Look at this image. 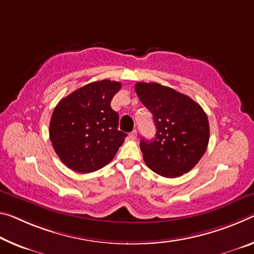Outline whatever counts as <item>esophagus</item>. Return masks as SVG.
<instances>
[{
	"label": "esophagus",
	"instance_id": "obj_1",
	"mask_svg": "<svg viewBox=\"0 0 254 254\" xmlns=\"http://www.w3.org/2000/svg\"><path fill=\"white\" fill-rule=\"evenodd\" d=\"M128 138H130L131 140L136 139V131L134 130V131H132L131 133H128Z\"/></svg>",
	"mask_w": 254,
	"mask_h": 254
}]
</instances>
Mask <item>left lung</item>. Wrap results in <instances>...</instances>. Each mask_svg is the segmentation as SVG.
<instances>
[{
  "label": "left lung",
  "mask_w": 254,
  "mask_h": 254,
  "mask_svg": "<svg viewBox=\"0 0 254 254\" xmlns=\"http://www.w3.org/2000/svg\"><path fill=\"white\" fill-rule=\"evenodd\" d=\"M135 92L152 113L154 140L142 139L147 166L164 178H179L198 164L209 142V122L198 103L157 82H138Z\"/></svg>",
  "instance_id": "obj_1"
}]
</instances>
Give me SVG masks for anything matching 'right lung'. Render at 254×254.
<instances>
[{"mask_svg":"<svg viewBox=\"0 0 254 254\" xmlns=\"http://www.w3.org/2000/svg\"><path fill=\"white\" fill-rule=\"evenodd\" d=\"M122 84L111 80L88 83L62 98L54 108L50 139L62 163L78 173L105 166L122 146L119 114L111 102Z\"/></svg>","mask_w":254,"mask_h":254,"instance_id":"obj_1","label":"right lung"}]
</instances>
